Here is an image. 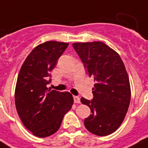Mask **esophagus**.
Listing matches in <instances>:
<instances>
[{"mask_svg": "<svg viewBox=\"0 0 148 148\" xmlns=\"http://www.w3.org/2000/svg\"><path fill=\"white\" fill-rule=\"evenodd\" d=\"M74 103H81V98L79 97H77V96H74Z\"/></svg>", "mask_w": 148, "mask_h": 148, "instance_id": "esophagus-1", "label": "esophagus"}]
</instances>
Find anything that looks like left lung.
Returning <instances> with one entry per match:
<instances>
[{
	"label": "left lung",
	"mask_w": 148,
	"mask_h": 148,
	"mask_svg": "<svg viewBox=\"0 0 148 148\" xmlns=\"http://www.w3.org/2000/svg\"><path fill=\"white\" fill-rule=\"evenodd\" d=\"M73 47L89 77L95 81L92 100L81 97L91 114L84 119L88 131L97 136L114 133L124 121L131 101V87L119 54L101 41L74 43Z\"/></svg>",
	"instance_id": "obj_1"
}]
</instances>
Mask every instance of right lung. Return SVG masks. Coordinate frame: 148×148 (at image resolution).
I'll list each match as a JSON object with an SVG mask.
<instances>
[{
  "mask_svg": "<svg viewBox=\"0 0 148 148\" xmlns=\"http://www.w3.org/2000/svg\"><path fill=\"white\" fill-rule=\"evenodd\" d=\"M69 44L46 41L34 47L22 64L15 88V106L22 123L38 138H46L60 128L74 99L69 92L47 88L50 72Z\"/></svg>",
  "mask_w": 148,
  "mask_h": 148,
  "instance_id": "obj_1",
  "label": "right lung"
}]
</instances>
